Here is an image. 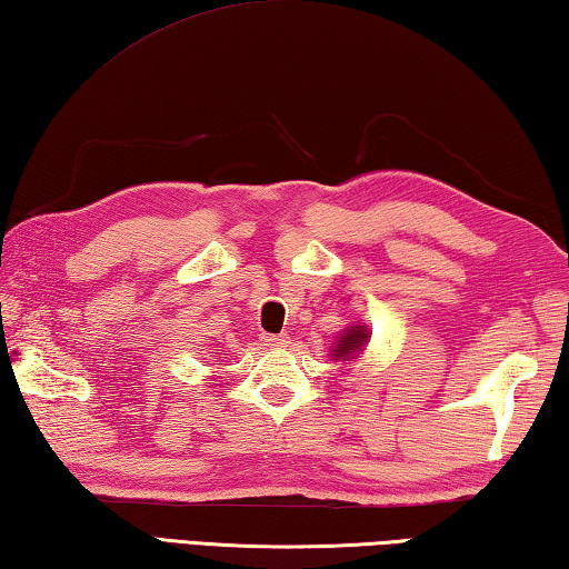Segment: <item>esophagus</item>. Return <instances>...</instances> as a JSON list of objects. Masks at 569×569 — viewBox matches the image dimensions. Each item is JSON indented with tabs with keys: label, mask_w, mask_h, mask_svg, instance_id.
Here are the masks:
<instances>
[{
	"label": "esophagus",
	"mask_w": 569,
	"mask_h": 569,
	"mask_svg": "<svg viewBox=\"0 0 569 569\" xmlns=\"http://www.w3.org/2000/svg\"><path fill=\"white\" fill-rule=\"evenodd\" d=\"M261 340H263L266 348H273V350H276V348H286L288 343H291V338H288V333H278V336L263 333Z\"/></svg>",
	"instance_id": "esophagus-1"
}]
</instances>
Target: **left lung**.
<instances>
[{
	"label": "left lung",
	"instance_id": "left-lung-1",
	"mask_svg": "<svg viewBox=\"0 0 569 569\" xmlns=\"http://www.w3.org/2000/svg\"><path fill=\"white\" fill-rule=\"evenodd\" d=\"M368 343H370V328L366 323L363 326L353 323L336 336V343L330 346V358H333L336 363H346V360L363 356Z\"/></svg>",
	"mask_w": 569,
	"mask_h": 569
}]
</instances>
